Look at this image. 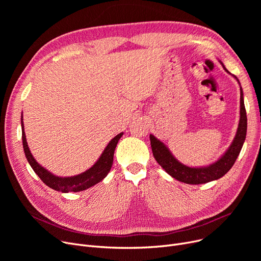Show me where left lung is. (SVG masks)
Segmentation results:
<instances>
[{"label":"left lung","instance_id":"left-lung-1","mask_svg":"<svg viewBox=\"0 0 261 261\" xmlns=\"http://www.w3.org/2000/svg\"><path fill=\"white\" fill-rule=\"evenodd\" d=\"M220 63L224 67V70L230 74L221 61ZM232 76L237 79L238 84L240 85L238 78L235 75ZM246 128H248V119H246V112L243 101V91L240 86V119L238 129L234 141L231 142L225 153L215 163L205 167H188L177 161L172 155L170 150L165 146V144L158 140L152 134H150V143H151L152 153L155 161L169 175L180 182L197 185L220 179L232 167L245 141Z\"/></svg>","mask_w":261,"mask_h":261}]
</instances>
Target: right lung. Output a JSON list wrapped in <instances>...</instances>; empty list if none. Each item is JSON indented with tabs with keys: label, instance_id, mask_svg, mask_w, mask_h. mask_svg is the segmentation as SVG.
Here are the masks:
<instances>
[{
	"label": "right lung",
	"instance_id": "obj_1",
	"mask_svg": "<svg viewBox=\"0 0 261 261\" xmlns=\"http://www.w3.org/2000/svg\"><path fill=\"white\" fill-rule=\"evenodd\" d=\"M21 126H22L23 148H24V153L27 159V162L30 163V165L32 166L36 174L40 177L41 180H42L44 184H46L51 189L61 191V193H70V191L78 193V191L86 190L94 186L95 184L102 181L112 167L116 145L123 134V132L117 134L115 138H113L109 142V144L105 148L97 162H96L91 168H89L88 170H86L85 172H82L80 174L63 177V176H57L53 174L51 172L46 170L44 167L41 166L40 164L35 160L29 148V145H27V142H26L23 116H21Z\"/></svg>",
	"mask_w": 261,
	"mask_h": 261
}]
</instances>
